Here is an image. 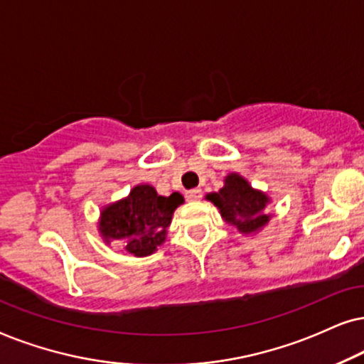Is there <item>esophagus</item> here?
Segmentation results:
<instances>
[{
  "label": "esophagus",
  "instance_id": "34e87169",
  "mask_svg": "<svg viewBox=\"0 0 364 364\" xmlns=\"http://www.w3.org/2000/svg\"><path fill=\"white\" fill-rule=\"evenodd\" d=\"M201 196H203V191L200 190V188H195V190L186 193L188 201H200Z\"/></svg>",
  "mask_w": 364,
  "mask_h": 364
}]
</instances>
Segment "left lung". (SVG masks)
Wrapping results in <instances>:
<instances>
[{
  "label": "left lung",
  "instance_id": "8db88e82",
  "mask_svg": "<svg viewBox=\"0 0 364 364\" xmlns=\"http://www.w3.org/2000/svg\"><path fill=\"white\" fill-rule=\"evenodd\" d=\"M218 210L223 220L238 228L243 235L259 231L268 225L271 215L266 213L269 198L266 193L255 190L238 173H230L225 178V186L218 193L206 195Z\"/></svg>",
  "mask_w": 364,
  "mask_h": 364
}]
</instances>
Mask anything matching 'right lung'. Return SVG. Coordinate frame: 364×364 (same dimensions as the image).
Wrapping results in <instances>:
<instances>
[{
	"mask_svg": "<svg viewBox=\"0 0 364 364\" xmlns=\"http://www.w3.org/2000/svg\"><path fill=\"white\" fill-rule=\"evenodd\" d=\"M183 201L179 193L159 196L153 186H134L123 200L101 210L100 235L105 243L124 240V250L138 258L153 255L166 240L173 213Z\"/></svg>",
	"mask_w": 364,
	"mask_h": 364,
	"instance_id": "obj_1",
	"label": "right lung"
}]
</instances>
